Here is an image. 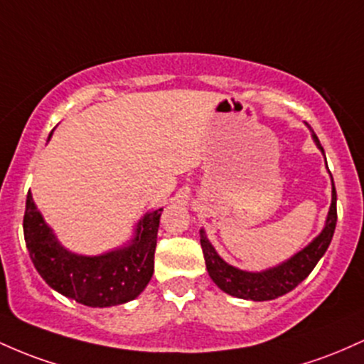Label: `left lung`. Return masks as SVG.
<instances>
[{
    "instance_id": "1",
    "label": "left lung",
    "mask_w": 364,
    "mask_h": 364,
    "mask_svg": "<svg viewBox=\"0 0 364 364\" xmlns=\"http://www.w3.org/2000/svg\"><path fill=\"white\" fill-rule=\"evenodd\" d=\"M313 132V130H311ZM313 141L316 142L318 148L325 154L321 148L320 141H318L316 134L313 132ZM337 223V193L336 186H333L332 178V204H330L328 216H326L325 228L321 234L309 242L303 251L294 255L291 259L284 261L279 267L268 268L264 272H244L239 268L232 267L216 255L215 247L208 240L206 234L201 228L199 235H201V247L204 261H206L208 273H210L211 280L222 289L223 292L230 294V296L239 297V299H251V301H270L277 297L284 296V294L291 292L297 285L303 282L316 263L320 261L321 256L328 249L332 242L333 232H336Z\"/></svg>"
}]
</instances>
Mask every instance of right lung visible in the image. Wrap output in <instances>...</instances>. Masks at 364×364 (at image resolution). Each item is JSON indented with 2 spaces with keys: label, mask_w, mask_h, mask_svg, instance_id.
Here are the masks:
<instances>
[{
  "label": "right lung",
  "mask_w": 364,
  "mask_h": 364,
  "mask_svg": "<svg viewBox=\"0 0 364 364\" xmlns=\"http://www.w3.org/2000/svg\"><path fill=\"white\" fill-rule=\"evenodd\" d=\"M161 211H149L139 220L129 246L82 256L61 246L27 193L23 237L36 270L51 289L84 306L108 308L136 299L149 284Z\"/></svg>",
  "instance_id": "add662e5"
}]
</instances>
